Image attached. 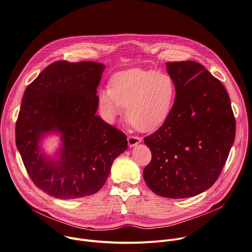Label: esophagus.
Instances as JSON below:
<instances>
[{"label":"esophagus","mask_w":252,"mask_h":252,"mask_svg":"<svg viewBox=\"0 0 252 252\" xmlns=\"http://www.w3.org/2000/svg\"><path fill=\"white\" fill-rule=\"evenodd\" d=\"M127 140H128V146H129L130 148L137 146V145L140 144L141 141H142L141 138L135 137V136H129V137L127 138Z\"/></svg>","instance_id":"34e87169"}]
</instances>
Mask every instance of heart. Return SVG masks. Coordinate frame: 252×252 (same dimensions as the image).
<instances>
[{"instance_id":"heart-1","label":"heart","mask_w":252,"mask_h":252,"mask_svg":"<svg viewBox=\"0 0 252 252\" xmlns=\"http://www.w3.org/2000/svg\"><path fill=\"white\" fill-rule=\"evenodd\" d=\"M175 94V83L168 73L132 68L112 77L111 88L99 93L98 104L107 122L114 123L127 107L128 121L150 132L167 120Z\"/></svg>"}]
</instances>
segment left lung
<instances>
[{
	"label": "left lung",
	"instance_id": "8db88e82",
	"mask_svg": "<svg viewBox=\"0 0 252 252\" xmlns=\"http://www.w3.org/2000/svg\"><path fill=\"white\" fill-rule=\"evenodd\" d=\"M176 95L167 120L145 144L152 160L143 171L157 195L196 196L218 179L235 136V120L221 83L194 61L167 62Z\"/></svg>",
	"mask_w": 252,
	"mask_h": 252
}]
</instances>
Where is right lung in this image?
Wrapping results in <instances>:
<instances>
[{"mask_svg": "<svg viewBox=\"0 0 252 252\" xmlns=\"http://www.w3.org/2000/svg\"><path fill=\"white\" fill-rule=\"evenodd\" d=\"M105 66L97 62L49 65L27 88L16 144L33 183L58 199L96 193L114 159L128 148L126 136L96 114V90ZM57 134L60 147L47 154L44 138Z\"/></svg>", "mask_w": 252, "mask_h": 252, "instance_id": "1", "label": "right lung"}]
</instances>
